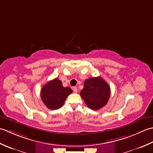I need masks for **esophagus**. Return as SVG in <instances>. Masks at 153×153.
I'll list each match as a JSON object with an SVG mask.
<instances>
[{"label": "esophagus", "mask_w": 153, "mask_h": 153, "mask_svg": "<svg viewBox=\"0 0 153 153\" xmlns=\"http://www.w3.org/2000/svg\"><path fill=\"white\" fill-rule=\"evenodd\" d=\"M73 91H74V93H76L77 92V87H73Z\"/></svg>", "instance_id": "esophagus-1"}]
</instances>
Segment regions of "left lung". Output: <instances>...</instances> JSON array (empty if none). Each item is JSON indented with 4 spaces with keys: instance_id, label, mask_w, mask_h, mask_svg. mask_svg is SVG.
<instances>
[{
    "instance_id": "left-lung-1",
    "label": "left lung",
    "mask_w": 153,
    "mask_h": 153,
    "mask_svg": "<svg viewBox=\"0 0 153 153\" xmlns=\"http://www.w3.org/2000/svg\"><path fill=\"white\" fill-rule=\"evenodd\" d=\"M80 95L86 105L92 110H99L108 102L110 95V88L102 77L89 78L84 82V87Z\"/></svg>"
}]
</instances>
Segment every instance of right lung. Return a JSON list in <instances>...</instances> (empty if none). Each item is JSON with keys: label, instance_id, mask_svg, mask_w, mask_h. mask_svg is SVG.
Returning a JSON list of instances; mask_svg holds the SVG:
<instances>
[{"label": "right lung", "instance_id": "1", "mask_svg": "<svg viewBox=\"0 0 153 153\" xmlns=\"http://www.w3.org/2000/svg\"><path fill=\"white\" fill-rule=\"evenodd\" d=\"M72 93L70 87H64L60 79L55 78L47 83L41 91L42 101L48 108L56 110L64 105L68 96Z\"/></svg>", "mask_w": 153, "mask_h": 153}]
</instances>
